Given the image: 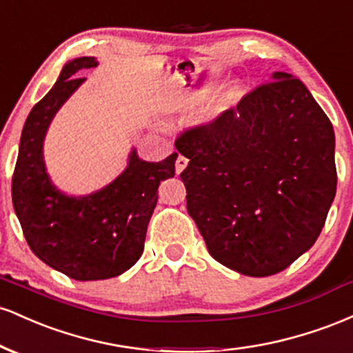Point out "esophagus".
<instances>
[{
  "mask_svg": "<svg viewBox=\"0 0 353 353\" xmlns=\"http://www.w3.org/2000/svg\"><path fill=\"white\" fill-rule=\"evenodd\" d=\"M188 163H189V161L185 159L184 156H179V157H177V161H176V172H177V174H181L182 171H184L185 165H188Z\"/></svg>",
  "mask_w": 353,
  "mask_h": 353,
  "instance_id": "esophagus-1",
  "label": "esophagus"
}]
</instances>
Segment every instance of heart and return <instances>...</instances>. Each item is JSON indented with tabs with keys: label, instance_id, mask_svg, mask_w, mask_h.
Listing matches in <instances>:
<instances>
[{
	"label": "heart",
	"instance_id": "obj_1",
	"mask_svg": "<svg viewBox=\"0 0 353 353\" xmlns=\"http://www.w3.org/2000/svg\"><path fill=\"white\" fill-rule=\"evenodd\" d=\"M204 96H205V91H194L190 92L185 101H188V103H196V101L204 98ZM239 96H241V88L239 86H232L225 92H222L221 96H217V98L209 104L208 112H205V119L212 121L221 116L224 111H228V109L239 99Z\"/></svg>",
	"mask_w": 353,
	"mask_h": 353
}]
</instances>
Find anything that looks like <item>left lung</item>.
Wrapping results in <instances>:
<instances>
[{
	"mask_svg": "<svg viewBox=\"0 0 353 353\" xmlns=\"http://www.w3.org/2000/svg\"><path fill=\"white\" fill-rule=\"evenodd\" d=\"M176 148L188 212L222 265L267 277L315 244L337 190L335 134L301 79L274 72Z\"/></svg>",
	"mask_w": 353,
	"mask_h": 353,
	"instance_id": "1",
	"label": "left lung"
}]
</instances>
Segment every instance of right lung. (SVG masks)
<instances>
[{
	"mask_svg": "<svg viewBox=\"0 0 353 353\" xmlns=\"http://www.w3.org/2000/svg\"><path fill=\"white\" fill-rule=\"evenodd\" d=\"M98 66L92 56L68 61L51 91L31 109L19 141L11 184L13 208L28 245L44 264L74 281L121 275L139 261L157 204V188L176 172L177 152L148 163L132 148L114 181L88 196H68L52 184L43 156L52 117Z\"/></svg>",
	"mask_w": 353,
	"mask_h": 353,
	"instance_id": "obj_1",
	"label": "right lung"
}]
</instances>
